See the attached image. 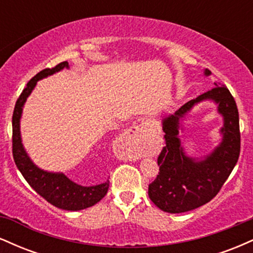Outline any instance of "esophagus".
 <instances>
[{
    "mask_svg": "<svg viewBox=\"0 0 253 253\" xmlns=\"http://www.w3.org/2000/svg\"><path fill=\"white\" fill-rule=\"evenodd\" d=\"M151 127H152L151 121L145 120L127 129L126 138L130 146H133V149H138L136 151H139V149L143 146L145 135H146L147 130H150Z\"/></svg>",
    "mask_w": 253,
    "mask_h": 253,
    "instance_id": "esophagus-1",
    "label": "esophagus"
}]
</instances>
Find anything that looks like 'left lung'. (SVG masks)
Returning a JSON list of instances; mask_svg holds the SVG:
<instances>
[{"label": "left lung", "mask_w": 253, "mask_h": 253, "mask_svg": "<svg viewBox=\"0 0 253 253\" xmlns=\"http://www.w3.org/2000/svg\"><path fill=\"white\" fill-rule=\"evenodd\" d=\"M206 76L211 71L205 70ZM163 119L165 146L158 156L159 172L149 185V197L159 210L184 213L201 207L219 193L236 167L240 153L239 113L229 90L220 83ZM211 99L224 118L223 140L213 152L202 160L188 157L182 151L178 130L181 119L195 104Z\"/></svg>", "instance_id": "obj_1"}]
</instances>
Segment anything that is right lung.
I'll return each instance as SVG.
<instances>
[{
  "mask_svg": "<svg viewBox=\"0 0 253 253\" xmlns=\"http://www.w3.org/2000/svg\"><path fill=\"white\" fill-rule=\"evenodd\" d=\"M64 68H69L68 62L58 64L52 69H43L27 83L21 95L17 98L13 113V157L17 169L25 177L28 184L46 201L60 210L81 211L96 205L103 199L108 191L109 181L92 187H83L72 182L64 173L48 172L39 169L31 161L25 151L20 134V119H21L22 108L32 90L37 85V82L42 78L51 76L63 70Z\"/></svg>",
  "mask_w": 253,
  "mask_h": 253,
  "instance_id": "add662e5",
  "label": "right lung"
}]
</instances>
